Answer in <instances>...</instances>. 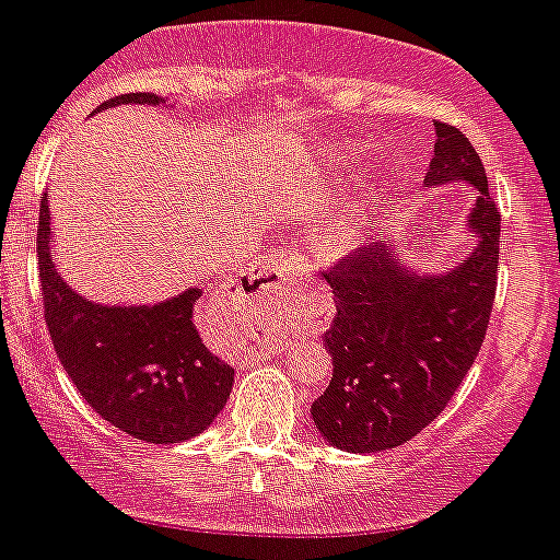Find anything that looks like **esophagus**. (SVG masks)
<instances>
[{
  "instance_id": "esophagus-1",
  "label": "esophagus",
  "mask_w": 560,
  "mask_h": 560,
  "mask_svg": "<svg viewBox=\"0 0 560 560\" xmlns=\"http://www.w3.org/2000/svg\"><path fill=\"white\" fill-rule=\"evenodd\" d=\"M295 270H299V265H295L293 256L284 250H279V253H270V256H265L259 265L253 267L247 279H250V284L256 293H270V290H279L284 281L295 279Z\"/></svg>"
}]
</instances>
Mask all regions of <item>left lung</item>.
Wrapping results in <instances>:
<instances>
[{
	"label": "left lung",
	"mask_w": 560,
	"mask_h": 560,
	"mask_svg": "<svg viewBox=\"0 0 560 560\" xmlns=\"http://www.w3.org/2000/svg\"><path fill=\"white\" fill-rule=\"evenodd\" d=\"M434 132L425 186L451 179L476 186L470 228L479 233V247L445 276L402 270L395 247L383 242L324 270L338 313L324 332L332 381L313 402V420L340 451L374 454L420 434L445 411L488 332L502 213L470 140L442 120Z\"/></svg>",
	"instance_id": "1"
}]
</instances>
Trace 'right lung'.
Segmentation results:
<instances>
[{
    "instance_id": "right-lung-1",
    "label": "right lung",
    "mask_w": 560,
    "mask_h": 560,
    "mask_svg": "<svg viewBox=\"0 0 560 560\" xmlns=\"http://www.w3.org/2000/svg\"><path fill=\"white\" fill-rule=\"evenodd\" d=\"M160 104L154 92L115 95V104ZM38 279L52 349L92 411L135 440L168 445L206 431L231 397L233 369L194 327L199 290L158 307H101L81 299L50 261L47 197L38 211Z\"/></svg>"
}]
</instances>
